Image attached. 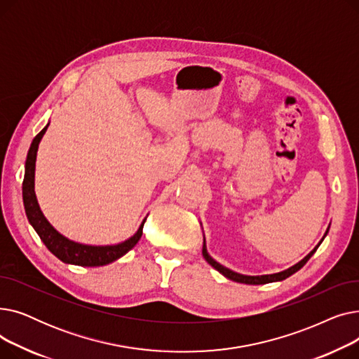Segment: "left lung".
<instances>
[{"mask_svg":"<svg viewBox=\"0 0 359 359\" xmlns=\"http://www.w3.org/2000/svg\"><path fill=\"white\" fill-rule=\"evenodd\" d=\"M329 233V229H327V231H326V234ZM326 234H325V237H326ZM323 237V238H325ZM323 238H322V241H323ZM322 241H320L317 246L303 259V260H299L297 265H294V266H291L290 269H287V271H282V272H278V273H272V275H260V276H249V275H241V273H237V272H234V271H231V269H229V268H225V266H222L221 263H218L217 260H214L210 255H208V252H206V246H205V237H203V248H202V255H203V257H205V260L210 263V265L212 266V268H215L219 273H222L225 278H229V279H231V280H234V282H240V284H248V285H263V284H269V282H276V280H284V279H287L288 276H291L292 273H295L297 271H299L301 268H303L306 263L309 262V259L316 253V250L318 249V246L320 244H322Z\"/></svg>","mask_w":359,"mask_h":359,"instance_id":"8db88e82","label":"left lung"}]
</instances>
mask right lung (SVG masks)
Instances as JSON below:
<instances>
[{
  "instance_id": "right-lung-1",
  "label": "right lung",
  "mask_w": 359,
  "mask_h": 359,
  "mask_svg": "<svg viewBox=\"0 0 359 359\" xmlns=\"http://www.w3.org/2000/svg\"><path fill=\"white\" fill-rule=\"evenodd\" d=\"M49 123L34 137L26 158V170H25V180H23V202H25L27 219L32 224L34 231L39 234L41 240L49 249V252L53 253L64 263H69V265H77V266L109 265V263L115 262L123 255H126L140 241L142 236L144 222L147 218H144L138 231L134 236L119 244H113V246H90V244H81L77 241H72L64 237L61 233L56 231L50 225V222L45 218L43 212L41 211V206L37 203L36 194H34L36 154H37V148H39V142L45 135Z\"/></svg>"
}]
</instances>
